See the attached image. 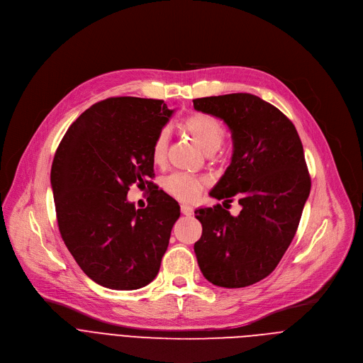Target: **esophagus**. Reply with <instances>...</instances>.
<instances>
[{
  "label": "esophagus",
  "mask_w": 363,
  "mask_h": 363,
  "mask_svg": "<svg viewBox=\"0 0 363 363\" xmlns=\"http://www.w3.org/2000/svg\"><path fill=\"white\" fill-rule=\"evenodd\" d=\"M181 213H182L184 216H192V214H194V210H192V206H189V205H186V203H182V205H181Z\"/></svg>",
  "instance_id": "34e87169"
}]
</instances>
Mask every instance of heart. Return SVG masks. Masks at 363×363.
I'll list each match as a JSON object with an SVG mask.
<instances>
[{
    "label": "heart",
    "mask_w": 363,
    "mask_h": 363,
    "mask_svg": "<svg viewBox=\"0 0 363 363\" xmlns=\"http://www.w3.org/2000/svg\"><path fill=\"white\" fill-rule=\"evenodd\" d=\"M184 129L195 140L202 152L206 155H213L220 149L224 142V128L218 119L206 113H194L184 121ZM168 150V132L164 129L155 138L152 145V161L157 165H162L167 160ZM164 186L168 194L174 198L191 202L195 201L202 188L203 182L195 177L185 174H172L164 182Z\"/></svg>",
    "instance_id": "obj_1"
}]
</instances>
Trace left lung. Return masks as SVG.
<instances>
[{
	"mask_svg": "<svg viewBox=\"0 0 363 363\" xmlns=\"http://www.w3.org/2000/svg\"><path fill=\"white\" fill-rule=\"evenodd\" d=\"M194 108L223 119L231 130L233 157L210 192L231 202L237 217L220 203L195 211L202 235L194 251L203 277L227 289L266 279L289 248L308 198L310 175L291 121L250 93L195 99Z\"/></svg>",
	"mask_w": 363,
	"mask_h": 363,
	"instance_id": "left-lung-1",
	"label": "left lung"
}]
</instances>
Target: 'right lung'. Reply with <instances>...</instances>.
<instances>
[{
    "instance_id": "add662e5",
    "label": "right lung",
    "mask_w": 363,
    "mask_h": 363,
    "mask_svg": "<svg viewBox=\"0 0 363 363\" xmlns=\"http://www.w3.org/2000/svg\"><path fill=\"white\" fill-rule=\"evenodd\" d=\"M174 111L164 100L111 97L67 129L51 165L62 238L94 283L136 290L157 277L178 202L153 191L146 208L126 195L132 184L153 186L152 145Z\"/></svg>"
}]
</instances>
